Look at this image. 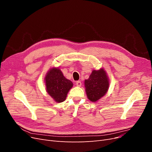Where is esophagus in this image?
Segmentation results:
<instances>
[{"mask_svg": "<svg viewBox=\"0 0 152 152\" xmlns=\"http://www.w3.org/2000/svg\"><path fill=\"white\" fill-rule=\"evenodd\" d=\"M75 84H76V86H79V87H80L81 86V85H82V83H81V82L80 81H77L76 82V83H75Z\"/></svg>", "mask_w": 152, "mask_h": 152, "instance_id": "1", "label": "esophagus"}]
</instances>
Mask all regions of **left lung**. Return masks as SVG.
Returning a JSON list of instances; mask_svg holds the SVG:
<instances>
[{
    "label": "left lung",
    "instance_id": "left-lung-1",
    "mask_svg": "<svg viewBox=\"0 0 152 152\" xmlns=\"http://www.w3.org/2000/svg\"><path fill=\"white\" fill-rule=\"evenodd\" d=\"M109 84V79L103 68L93 70L89 79L84 81L87 98L92 102H97L107 93Z\"/></svg>",
    "mask_w": 152,
    "mask_h": 152
}]
</instances>
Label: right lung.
<instances>
[{"mask_svg": "<svg viewBox=\"0 0 152 152\" xmlns=\"http://www.w3.org/2000/svg\"><path fill=\"white\" fill-rule=\"evenodd\" d=\"M44 80L48 93L58 103L66 99L68 91L73 87L72 82L66 79L58 68H50Z\"/></svg>", "mask_w": 152, "mask_h": 152, "instance_id": "add662e5", "label": "right lung"}]
</instances>
